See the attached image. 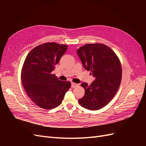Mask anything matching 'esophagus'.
<instances>
[{
  "instance_id": "34e87169",
  "label": "esophagus",
  "mask_w": 146,
  "mask_h": 146,
  "mask_svg": "<svg viewBox=\"0 0 146 146\" xmlns=\"http://www.w3.org/2000/svg\"><path fill=\"white\" fill-rule=\"evenodd\" d=\"M78 86V84L72 82V88H76V86Z\"/></svg>"
}]
</instances>
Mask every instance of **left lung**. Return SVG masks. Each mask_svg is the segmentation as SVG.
Wrapping results in <instances>:
<instances>
[{"label":"left lung","mask_w":146,"mask_h":146,"mask_svg":"<svg viewBox=\"0 0 146 146\" xmlns=\"http://www.w3.org/2000/svg\"><path fill=\"white\" fill-rule=\"evenodd\" d=\"M78 54L86 70L95 80L90 85L82 83L85 95L79 104L89 110L101 109L117 94L122 79L120 60L115 52L102 43L87 44L80 47Z\"/></svg>","instance_id":"obj_1"}]
</instances>
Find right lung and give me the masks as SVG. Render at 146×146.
<instances>
[{"instance_id": "obj_1", "label": "right lung", "mask_w": 146, "mask_h": 146, "mask_svg": "<svg viewBox=\"0 0 146 146\" xmlns=\"http://www.w3.org/2000/svg\"><path fill=\"white\" fill-rule=\"evenodd\" d=\"M67 46L46 42L36 46L27 55L21 70V82L27 94L43 109L59 106L71 86L69 81H61L51 72L54 70Z\"/></svg>"}]
</instances>
